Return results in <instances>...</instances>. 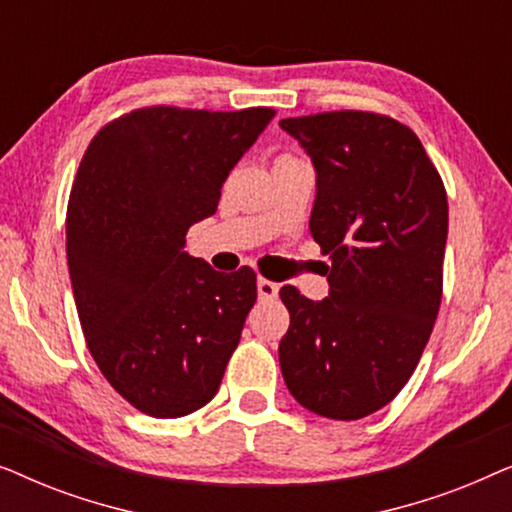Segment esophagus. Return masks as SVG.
<instances>
[{"mask_svg":"<svg viewBox=\"0 0 512 512\" xmlns=\"http://www.w3.org/2000/svg\"><path fill=\"white\" fill-rule=\"evenodd\" d=\"M256 289H258V298L261 300H275L279 296V284L270 282V279H258L256 282Z\"/></svg>","mask_w":512,"mask_h":512,"instance_id":"obj_1","label":"esophagus"}]
</instances>
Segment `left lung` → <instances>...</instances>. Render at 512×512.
Segmentation results:
<instances>
[{
  "label": "left lung",
  "instance_id": "8db88e82",
  "mask_svg": "<svg viewBox=\"0 0 512 512\" xmlns=\"http://www.w3.org/2000/svg\"><path fill=\"white\" fill-rule=\"evenodd\" d=\"M317 172L310 233L331 258L328 296L279 291L291 314L279 366L291 396L361 419L415 373L443 296L447 195L410 128L370 111L284 118Z\"/></svg>",
  "mask_w": 512,
  "mask_h": 512
}]
</instances>
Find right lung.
<instances>
[{"mask_svg":"<svg viewBox=\"0 0 512 512\" xmlns=\"http://www.w3.org/2000/svg\"><path fill=\"white\" fill-rule=\"evenodd\" d=\"M275 109L146 107L104 125L67 207V265L97 368L139 412L191 415L219 391L256 303L254 270L188 256L186 233Z\"/></svg>","mask_w":512,"mask_h":512,"instance_id":"1","label":"right lung"}]
</instances>
